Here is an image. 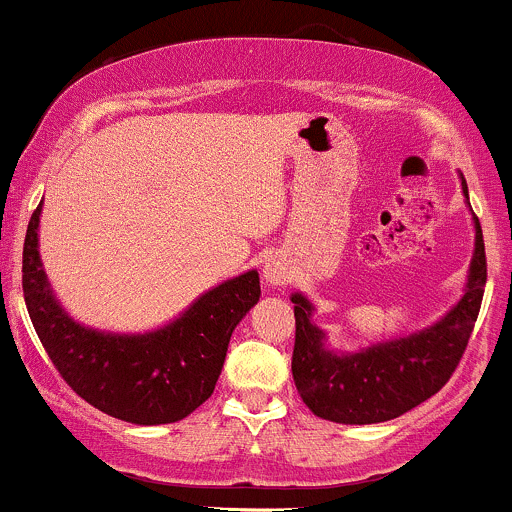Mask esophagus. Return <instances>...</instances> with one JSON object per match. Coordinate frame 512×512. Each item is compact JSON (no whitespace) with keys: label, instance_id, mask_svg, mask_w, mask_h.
<instances>
[{"label":"esophagus","instance_id":"esophagus-1","mask_svg":"<svg viewBox=\"0 0 512 512\" xmlns=\"http://www.w3.org/2000/svg\"><path fill=\"white\" fill-rule=\"evenodd\" d=\"M262 277L270 287H279V284L287 282L292 277V267H289L287 257L284 255H272L265 260V267H262Z\"/></svg>","mask_w":512,"mask_h":512}]
</instances>
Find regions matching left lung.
<instances>
[{
  "label": "left lung",
  "mask_w": 512,
  "mask_h": 512,
  "mask_svg": "<svg viewBox=\"0 0 512 512\" xmlns=\"http://www.w3.org/2000/svg\"><path fill=\"white\" fill-rule=\"evenodd\" d=\"M461 186L469 201L464 176ZM473 228L476 242L464 297L437 324L410 336L373 343L355 353L331 351L326 331L311 321L314 304L301 292L292 294L297 319L292 375L301 400L316 417L338 424L387 422L422 405L446 385L466 351L486 287V247L476 215Z\"/></svg>",
  "instance_id": "left-lung-1"
}]
</instances>
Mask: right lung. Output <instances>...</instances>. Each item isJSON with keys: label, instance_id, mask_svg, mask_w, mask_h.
<instances>
[{"label": "right lung", "instance_id": "right-lung-1", "mask_svg": "<svg viewBox=\"0 0 512 512\" xmlns=\"http://www.w3.org/2000/svg\"><path fill=\"white\" fill-rule=\"evenodd\" d=\"M41 206L26 228L21 284L58 373L85 402L122 422L152 427L188 417L213 395L230 336L260 301V274L225 279L154 331H100L75 321L53 294L39 255Z\"/></svg>", "mask_w": 512, "mask_h": 512}]
</instances>
